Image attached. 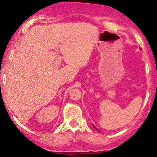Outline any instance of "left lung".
<instances>
[{
	"label": "left lung",
	"instance_id": "1",
	"mask_svg": "<svg viewBox=\"0 0 157 157\" xmlns=\"http://www.w3.org/2000/svg\"><path fill=\"white\" fill-rule=\"evenodd\" d=\"M94 128H95V129H97V128H96V127H95V126H94Z\"/></svg>",
	"mask_w": 157,
	"mask_h": 157
}]
</instances>
